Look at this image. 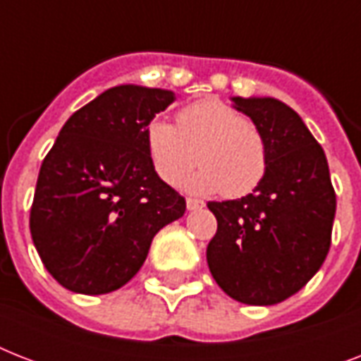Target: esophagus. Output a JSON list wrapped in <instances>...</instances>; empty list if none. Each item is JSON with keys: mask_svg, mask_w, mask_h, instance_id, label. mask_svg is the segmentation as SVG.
Wrapping results in <instances>:
<instances>
[{"mask_svg": "<svg viewBox=\"0 0 361 361\" xmlns=\"http://www.w3.org/2000/svg\"><path fill=\"white\" fill-rule=\"evenodd\" d=\"M198 208H204V202L202 200H198V198H187V209H198Z\"/></svg>", "mask_w": 361, "mask_h": 361, "instance_id": "34e87169", "label": "esophagus"}]
</instances>
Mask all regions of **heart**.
Segmentation results:
<instances>
[{
	"label": "heart",
	"instance_id": "obj_1",
	"mask_svg": "<svg viewBox=\"0 0 361 361\" xmlns=\"http://www.w3.org/2000/svg\"><path fill=\"white\" fill-rule=\"evenodd\" d=\"M144 142L153 170L169 185H176L197 161L202 164L185 180L192 192L245 197L262 183L268 170L262 133L219 99H202L181 109L176 125L155 118L144 129Z\"/></svg>",
	"mask_w": 361,
	"mask_h": 361
}]
</instances>
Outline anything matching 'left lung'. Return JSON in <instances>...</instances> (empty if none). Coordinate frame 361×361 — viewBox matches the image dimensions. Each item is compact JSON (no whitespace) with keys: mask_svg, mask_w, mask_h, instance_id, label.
Wrapping results in <instances>:
<instances>
[{"mask_svg":"<svg viewBox=\"0 0 361 361\" xmlns=\"http://www.w3.org/2000/svg\"><path fill=\"white\" fill-rule=\"evenodd\" d=\"M268 146V170L247 197L208 202L217 285L247 305H274L307 285L330 251L336 191L324 149L302 118L271 97H232Z\"/></svg>","mask_w":361,"mask_h":361,"instance_id":"1","label":"left lung"}]
</instances>
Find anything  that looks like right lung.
<instances>
[{"label": "right lung", "mask_w": 361, "mask_h": 361, "mask_svg": "<svg viewBox=\"0 0 361 361\" xmlns=\"http://www.w3.org/2000/svg\"><path fill=\"white\" fill-rule=\"evenodd\" d=\"M176 101L159 87L116 86L76 110L42 161L30 231L67 290L97 296L129 283L153 236L185 214L147 157L144 129Z\"/></svg>", "instance_id": "1"}]
</instances>
